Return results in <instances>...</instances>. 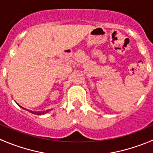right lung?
Masks as SVG:
<instances>
[{"mask_svg":"<svg viewBox=\"0 0 153 153\" xmlns=\"http://www.w3.org/2000/svg\"><path fill=\"white\" fill-rule=\"evenodd\" d=\"M23 108V109H25V110H27L26 108ZM27 111H28V110H27ZM29 112H30V113H32V114H36V115H42V114H45V113H47L48 112V111H39V112H34V111H29Z\"/></svg>","mask_w":153,"mask_h":153,"instance_id":"1","label":"right lung"}]
</instances>
